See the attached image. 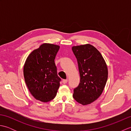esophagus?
Returning a JSON list of instances; mask_svg holds the SVG:
<instances>
[{
	"mask_svg": "<svg viewBox=\"0 0 131 131\" xmlns=\"http://www.w3.org/2000/svg\"><path fill=\"white\" fill-rule=\"evenodd\" d=\"M67 82H68V79H63L62 80L63 84H66V83H67Z\"/></svg>",
	"mask_w": 131,
	"mask_h": 131,
	"instance_id": "obj_1",
	"label": "esophagus"
}]
</instances>
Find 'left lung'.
<instances>
[{"instance_id":"1","label":"left lung","mask_w":131,"mask_h":131,"mask_svg":"<svg viewBox=\"0 0 131 131\" xmlns=\"http://www.w3.org/2000/svg\"><path fill=\"white\" fill-rule=\"evenodd\" d=\"M72 50L80 78L73 97L79 104L87 105L98 99L104 91L108 77L107 65L101 53L90 44L73 46Z\"/></svg>"}]
</instances>
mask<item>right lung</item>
I'll return each instance as SVG.
<instances>
[{
	"label": "right lung",
	"mask_w": 131,
	"mask_h": 131,
	"mask_svg": "<svg viewBox=\"0 0 131 131\" xmlns=\"http://www.w3.org/2000/svg\"><path fill=\"white\" fill-rule=\"evenodd\" d=\"M60 46L43 43L27 57L24 66L25 81L34 98L43 102L53 99L60 87L54 59Z\"/></svg>",
	"instance_id": "obj_1"
}]
</instances>
